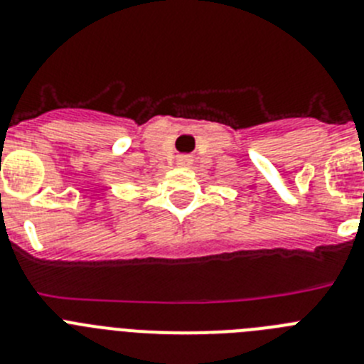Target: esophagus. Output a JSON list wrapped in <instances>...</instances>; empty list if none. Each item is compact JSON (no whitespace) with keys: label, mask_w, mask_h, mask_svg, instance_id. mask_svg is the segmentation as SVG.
Listing matches in <instances>:
<instances>
[{"label":"esophagus","mask_w":364,"mask_h":364,"mask_svg":"<svg viewBox=\"0 0 364 364\" xmlns=\"http://www.w3.org/2000/svg\"><path fill=\"white\" fill-rule=\"evenodd\" d=\"M191 162H193V160H191V156H189V154H182V156H178L180 166H189Z\"/></svg>","instance_id":"34e87169"}]
</instances>
